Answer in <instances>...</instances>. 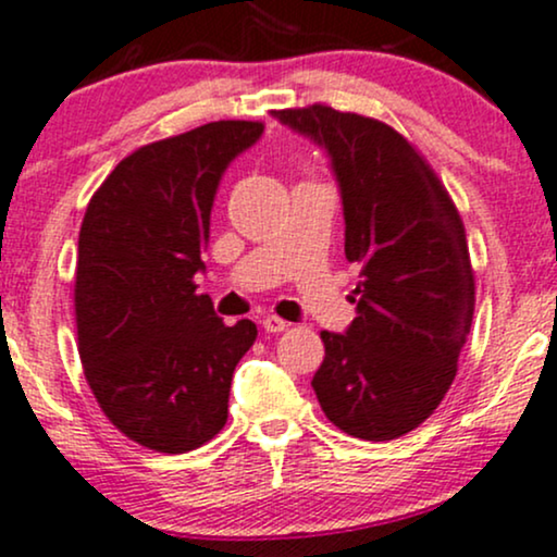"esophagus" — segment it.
<instances>
[{"label": "esophagus", "instance_id": "1", "mask_svg": "<svg viewBox=\"0 0 557 557\" xmlns=\"http://www.w3.org/2000/svg\"><path fill=\"white\" fill-rule=\"evenodd\" d=\"M292 323H286V320H281L278 315H265L263 318V329L268 331V333H281V331H286L289 329Z\"/></svg>", "mask_w": 557, "mask_h": 557}]
</instances>
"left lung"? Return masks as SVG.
Here are the masks:
<instances>
[{"label":"left lung","instance_id":"left-lung-1","mask_svg":"<svg viewBox=\"0 0 557 557\" xmlns=\"http://www.w3.org/2000/svg\"><path fill=\"white\" fill-rule=\"evenodd\" d=\"M276 116L331 153L342 185L346 242L357 263V318L323 331L312 388L346 435L394 441L448 394L474 318V268L459 208L401 133L329 103Z\"/></svg>","mask_w":557,"mask_h":557}]
</instances>
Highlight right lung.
<instances>
[{
  "instance_id": "add662e5",
  "label": "right lung",
  "mask_w": 557,
  "mask_h": 557,
  "mask_svg": "<svg viewBox=\"0 0 557 557\" xmlns=\"http://www.w3.org/2000/svg\"><path fill=\"white\" fill-rule=\"evenodd\" d=\"M263 122L221 120L140 146L85 208L75 268L77 351L107 420L159 454L221 433L252 320L226 325L195 273L221 174Z\"/></svg>"
}]
</instances>
